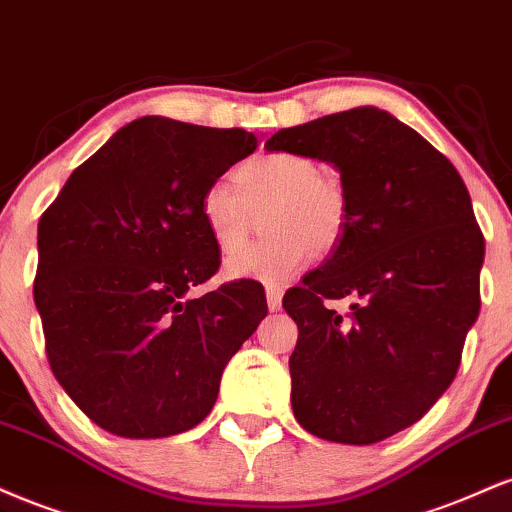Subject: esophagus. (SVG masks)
Returning <instances> with one entry per match:
<instances>
[{"mask_svg":"<svg viewBox=\"0 0 512 512\" xmlns=\"http://www.w3.org/2000/svg\"><path fill=\"white\" fill-rule=\"evenodd\" d=\"M266 297H268V309L278 311L282 306V287L280 285H266Z\"/></svg>","mask_w":512,"mask_h":512,"instance_id":"obj_1","label":"esophagus"}]
</instances>
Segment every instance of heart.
Returning a JSON list of instances; mask_svg holds the SVG:
<instances>
[{
	"label": "heart",
	"mask_w": 512,
	"mask_h": 512,
	"mask_svg": "<svg viewBox=\"0 0 512 512\" xmlns=\"http://www.w3.org/2000/svg\"><path fill=\"white\" fill-rule=\"evenodd\" d=\"M234 182H213L201 196V218L222 254H236L268 209L271 232L261 243L227 261L232 278L280 282L302 270L311 256L338 249L350 218V196L321 162L294 150H268L244 160Z\"/></svg>",
	"instance_id": "b5f03b06"
}]
</instances>
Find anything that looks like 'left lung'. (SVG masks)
Segmentation results:
<instances>
[{
  "mask_svg": "<svg viewBox=\"0 0 512 512\" xmlns=\"http://www.w3.org/2000/svg\"><path fill=\"white\" fill-rule=\"evenodd\" d=\"M268 150L333 162L345 237L287 290L299 328L292 412L309 434L369 446L424 417L453 383L477 321L484 234L446 155L376 107L280 129ZM350 296V315L328 301Z\"/></svg>",
  "mask_w": 512,
  "mask_h": 512,
  "instance_id": "1",
  "label": "left lung"
}]
</instances>
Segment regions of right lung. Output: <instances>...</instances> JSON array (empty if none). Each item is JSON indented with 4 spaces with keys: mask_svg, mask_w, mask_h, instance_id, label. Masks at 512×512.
I'll use <instances>...</instances> for the list:
<instances>
[{
    "mask_svg": "<svg viewBox=\"0 0 512 512\" xmlns=\"http://www.w3.org/2000/svg\"><path fill=\"white\" fill-rule=\"evenodd\" d=\"M258 138L165 117L122 126L38 222L33 297L47 362L90 422L126 438L206 419L222 369L268 314L256 280L218 273L201 196Z\"/></svg>",
    "mask_w": 512,
    "mask_h": 512,
    "instance_id": "right-lung-1",
    "label": "right lung"
}]
</instances>
